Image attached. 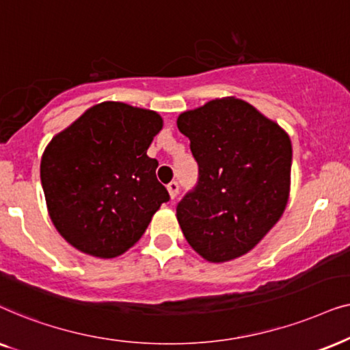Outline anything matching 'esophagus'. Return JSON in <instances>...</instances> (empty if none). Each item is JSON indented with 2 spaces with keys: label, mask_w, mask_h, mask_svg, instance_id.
<instances>
[{
  "label": "esophagus",
  "mask_w": 350,
  "mask_h": 350,
  "mask_svg": "<svg viewBox=\"0 0 350 350\" xmlns=\"http://www.w3.org/2000/svg\"><path fill=\"white\" fill-rule=\"evenodd\" d=\"M166 187H167V192H170V197L176 198V195H178V192H179V184L176 183V180H171Z\"/></svg>",
  "instance_id": "esophagus-1"
}]
</instances>
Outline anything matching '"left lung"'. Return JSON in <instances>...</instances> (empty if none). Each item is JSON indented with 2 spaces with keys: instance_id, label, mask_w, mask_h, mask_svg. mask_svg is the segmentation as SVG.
Masks as SVG:
<instances>
[{
  "instance_id": "left-lung-1",
  "label": "left lung",
  "mask_w": 350,
  "mask_h": 350,
  "mask_svg": "<svg viewBox=\"0 0 350 350\" xmlns=\"http://www.w3.org/2000/svg\"><path fill=\"white\" fill-rule=\"evenodd\" d=\"M198 163V184L176 208L189 245L209 262L254 248L290 198L293 148L286 131L237 97L178 116Z\"/></svg>"
}]
</instances>
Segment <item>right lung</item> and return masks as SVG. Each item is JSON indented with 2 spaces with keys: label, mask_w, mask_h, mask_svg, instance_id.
<instances>
[{
  "label": "right lung",
  "mask_w": 350,
  "mask_h": 350,
  "mask_svg": "<svg viewBox=\"0 0 350 350\" xmlns=\"http://www.w3.org/2000/svg\"><path fill=\"white\" fill-rule=\"evenodd\" d=\"M157 111L102 102L55 134L40 174L51 221L70 245L116 258L139 241L170 193L147 155L161 131Z\"/></svg>",
  "instance_id": "1"
}]
</instances>
